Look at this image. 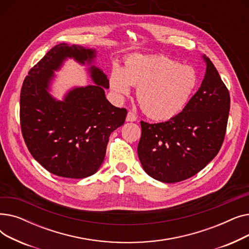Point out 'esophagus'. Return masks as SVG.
Returning <instances> with one entry per match:
<instances>
[{
    "mask_svg": "<svg viewBox=\"0 0 249 249\" xmlns=\"http://www.w3.org/2000/svg\"><path fill=\"white\" fill-rule=\"evenodd\" d=\"M136 119H137V117H136L135 113L132 112V111H129L128 114H127V117H126V121L134 122V121H136Z\"/></svg>",
    "mask_w": 249,
    "mask_h": 249,
    "instance_id": "esophagus-1",
    "label": "esophagus"
}]
</instances>
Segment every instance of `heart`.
<instances>
[{
    "label": "heart",
    "mask_w": 249,
    "mask_h": 249,
    "mask_svg": "<svg viewBox=\"0 0 249 249\" xmlns=\"http://www.w3.org/2000/svg\"><path fill=\"white\" fill-rule=\"evenodd\" d=\"M199 73L191 65L160 55L133 54L124 68L114 64L109 75L111 89L119 97L137 87V101L149 118L165 121L186 108L199 86Z\"/></svg>",
    "instance_id": "obj_1"
}]
</instances>
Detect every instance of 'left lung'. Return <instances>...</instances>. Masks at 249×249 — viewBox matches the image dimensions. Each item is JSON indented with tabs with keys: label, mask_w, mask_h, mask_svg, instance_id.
Returning a JSON list of instances; mask_svg holds the SVG:
<instances>
[{
	"label": "left lung",
	"mask_w": 249,
	"mask_h": 249,
	"mask_svg": "<svg viewBox=\"0 0 249 249\" xmlns=\"http://www.w3.org/2000/svg\"><path fill=\"white\" fill-rule=\"evenodd\" d=\"M206 60L200 89L168 121H141L138 158L145 173L162 182L192 178L218 154L226 134L230 95L213 62Z\"/></svg>",
	"instance_id": "1"
}]
</instances>
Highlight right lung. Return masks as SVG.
I'll list each match as a JSON object with an SVG mask.
<instances>
[{"label":"right lung","mask_w":249,"mask_h":249,"mask_svg":"<svg viewBox=\"0 0 249 249\" xmlns=\"http://www.w3.org/2000/svg\"><path fill=\"white\" fill-rule=\"evenodd\" d=\"M67 57L90 62L95 50L60 43L29 71L20 94V125L26 146L46 171L58 177L84 178L98 172L110 134L124 124L127 110L105 97L107 75L90 67L95 86L76 88L63 102L47 91L48 82Z\"/></svg>","instance_id":"obj_1"}]
</instances>
